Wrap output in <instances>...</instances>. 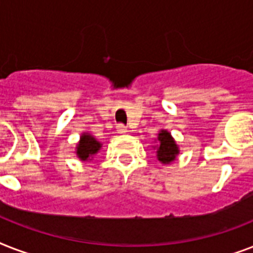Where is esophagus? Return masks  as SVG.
Segmentation results:
<instances>
[{"label":"esophagus","mask_w":253,"mask_h":253,"mask_svg":"<svg viewBox=\"0 0 253 253\" xmlns=\"http://www.w3.org/2000/svg\"><path fill=\"white\" fill-rule=\"evenodd\" d=\"M117 131H118V134H126L127 127L122 125V123H119V125H117Z\"/></svg>","instance_id":"esophagus-1"}]
</instances>
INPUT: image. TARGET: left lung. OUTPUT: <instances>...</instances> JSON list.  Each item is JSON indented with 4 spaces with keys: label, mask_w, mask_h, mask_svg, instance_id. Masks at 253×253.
Wrapping results in <instances>:
<instances>
[{
    "label": "left lung",
    "mask_w": 253,
    "mask_h": 253,
    "mask_svg": "<svg viewBox=\"0 0 253 253\" xmlns=\"http://www.w3.org/2000/svg\"><path fill=\"white\" fill-rule=\"evenodd\" d=\"M158 140L160 143V146L158 148V159L164 164H169L176 159V155L178 154V148H177L176 143L172 139L170 134L166 130L159 132Z\"/></svg>",
    "instance_id": "1"
}]
</instances>
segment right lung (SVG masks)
<instances>
[{"label": "right lung", "instance_id": "add662e5", "mask_svg": "<svg viewBox=\"0 0 253 253\" xmlns=\"http://www.w3.org/2000/svg\"><path fill=\"white\" fill-rule=\"evenodd\" d=\"M101 148L99 142H97L91 135L84 134L80 139V144L77 146V156L85 162V160H90L94 156L98 150Z\"/></svg>", "mask_w": 253, "mask_h": 253}]
</instances>
